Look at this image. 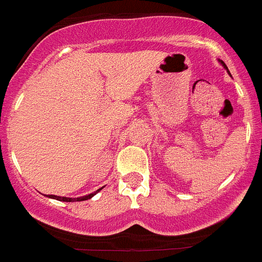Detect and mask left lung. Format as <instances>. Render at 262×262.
Instances as JSON below:
<instances>
[{
    "instance_id": "obj_1",
    "label": "left lung",
    "mask_w": 262,
    "mask_h": 262,
    "mask_svg": "<svg viewBox=\"0 0 262 262\" xmlns=\"http://www.w3.org/2000/svg\"><path fill=\"white\" fill-rule=\"evenodd\" d=\"M222 64H223V66H224V68H226V69H228V68H227V66H226V64H224L223 61H222Z\"/></svg>"
}]
</instances>
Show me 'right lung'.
Returning <instances> with one entry per match:
<instances>
[{
  "mask_svg": "<svg viewBox=\"0 0 262 262\" xmlns=\"http://www.w3.org/2000/svg\"><path fill=\"white\" fill-rule=\"evenodd\" d=\"M101 190V189H99ZM97 190V191H99ZM96 191V193H97ZM96 193H92V194H88L85 196H80V198H67V196H57V195H50V198H53V200H57V201H62V202H78V201H86L90 200L92 196L96 195Z\"/></svg>",
  "mask_w": 262,
  "mask_h": 262,
  "instance_id": "1",
  "label": "right lung"
}]
</instances>
